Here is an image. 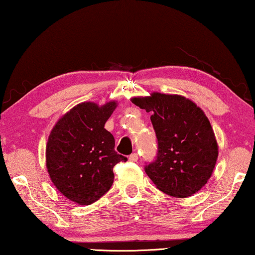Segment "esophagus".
<instances>
[{
	"label": "esophagus",
	"mask_w": 255,
	"mask_h": 255,
	"mask_svg": "<svg viewBox=\"0 0 255 255\" xmlns=\"http://www.w3.org/2000/svg\"><path fill=\"white\" fill-rule=\"evenodd\" d=\"M129 160H130L131 162H136V161L138 160V154H137V153H132V154L129 155Z\"/></svg>",
	"instance_id": "1"
}]
</instances>
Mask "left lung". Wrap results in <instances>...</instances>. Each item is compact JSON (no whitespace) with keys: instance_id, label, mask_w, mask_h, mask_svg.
I'll return each instance as SVG.
<instances>
[{"instance_id":"1","label":"left lung","mask_w":255,"mask_h":255,"mask_svg":"<svg viewBox=\"0 0 255 255\" xmlns=\"http://www.w3.org/2000/svg\"><path fill=\"white\" fill-rule=\"evenodd\" d=\"M131 102L147 112L157 139V153L145 172L160 191L191 196L207 184L218 159V144L210 121L191 100L153 93Z\"/></svg>"}]
</instances>
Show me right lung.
<instances>
[{
    "label": "right lung",
    "instance_id": "1",
    "mask_svg": "<svg viewBox=\"0 0 255 255\" xmlns=\"http://www.w3.org/2000/svg\"><path fill=\"white\" fill-rule=\"evenodd\" d=\"M117 107L80 103L52 129L46 145V167L51 180L67 199L90 205L113 184V167L127 157L115 149V137L104 128Z\"/></svg>",
    "mask_w": 255,
    "mask_h": 255
}]
</instances>
